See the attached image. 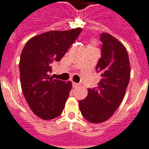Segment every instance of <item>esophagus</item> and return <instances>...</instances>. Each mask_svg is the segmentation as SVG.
Here are the masks:
<instances>
[{
    "label": "esophagus",
    "mask_w": 149,
    "mask_h": 149,
    "mask_svg": "<svg viewBox=\"0 0 149 149\" xmlns=\"http://www.w3.org/2000/svg\"><path fill=\"white\" fill-rule=\"evenodd\" d=\"M72 85H73V87L74 88H77V87H79V83H76V82H73V83H72Z\"/></svg>",
    "instance_id": "esophagus-1"
}]
</instances>
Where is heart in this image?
Returning a JSON list of instances; mask_svg holds the SVG:
<instances>
[{"instance_id":"1","label":"heart","mask_w":149,"mask_h":149,"mask_svg":"<svg viewBox=\"0 0 149 149\" xmlns=\"http://www.w3.org/2000/svg\"><path fill=\"white\" fill-rule=\"evenodd\" d=\"M95 44H96V43H95V42H92V43H91V44H90V45H89V46L88 47H95Z\"/></svg>"}]
</instances>
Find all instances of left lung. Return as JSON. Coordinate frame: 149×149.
I'll use <instances>...</instances> for the list:
<instances>
[{
	"label": "left lung",
	"instance_id": "left-lung-1",
	"mask_svg": "<svg viewBox=\"0 0 149 149\" xmlns=\"http://www.w3.org/2000/svg\"><path fill=\"white\" fill-rule=\"evenodd\" d=\"M102 57L96 67L102 79L97 87L88 89L79 109L91 123H102L111 118L122 102L130 78L128 52L122 43L108 33H102Z\"/></svg>",
	"mask_w": 149,
	"mask_h": 149
}]
</instances>
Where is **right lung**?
I'll use <instances>...</instances> for the list:
<instances>
[{"label": "right lung", "mask_w": 149, "mask_h": 149, "mask_svg": "<svg viewBox=\"0 0 149 149\" xmlns=\"http://www.w3.org/2000/svg\"><path fill=\"white\" fill-rule=\"evenodd\" d=\"M82 29L50 31L36 36L24 47L19 59L23 93L32 112L43 120L61 114L71 90V82L53 79L52 64L59 62Z\"/></svg>", "instance_id": "right-lung-1"}]
</instances>
